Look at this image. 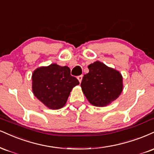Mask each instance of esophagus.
Returning <instances> with one entry per match:
<instances>
[{
    "label": "esophagus",
    "instance_id": "34e87169",
    "mask_svg": "<svg viewBox=\"0 0 154 154\" xmlns=\"http://www.w3.org/2000/svg\"><path fill=\"white\" fill-rule=\"evenodd\" d=\"M77 79H78L79 82H82V75H79L78 77H77Z\"/></svg>",
    "mask_w": 154,
    "mask_h": 154
}]
</instances>
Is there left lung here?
<instances>
[{"instance_id":"obj_1","label":"left lung","mask_w":154,"mask_h":154,"mask_svg":"<svg viewBox=\"0 0 154 154\" xmlns=\"http://www.w3.org/2000/svg\"><path fill=\"white\" fill-rule=\"evenodd\" d=\"M81 88L87 99L97 107L106 106L117 99L123 90V78L119 72L97 62L88 66Z\"/></svg>"}]
</instances>
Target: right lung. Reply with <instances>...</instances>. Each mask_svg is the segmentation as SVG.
Returning a JSON list of instances; mask_svg holds the SVG:
<instances>
[{
	"label": "right lung",
	"mask_w": 154,
	"mask_h": 154,
	"mask_svg": "<svg viewBox=\"0 0 154 154\" xmlns=\"http://www.w3.org/2000/svg\"><path fill=\"white\" fill-rule=\"evenodd\" d=\"M79 84L78 79L70 75L68 66L57 64L38 68L32 75L34 95L50 109L64 106L72 88Z\"/></svg>",
	"instance_id": "add662e5"
}]
</instances>
